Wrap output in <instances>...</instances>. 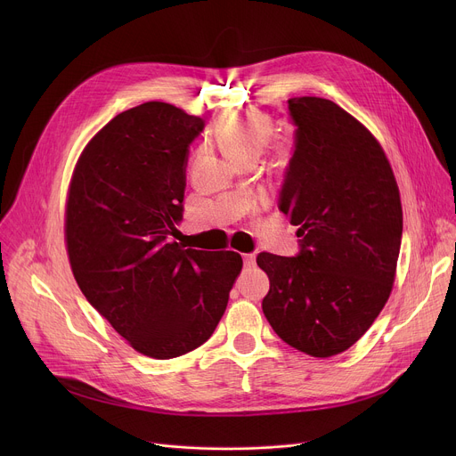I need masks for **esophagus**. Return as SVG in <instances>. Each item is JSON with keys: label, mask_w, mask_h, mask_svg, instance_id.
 <instances>
[{"label": "esophagus", "mask_w": 456, "mask_h": 456, "mask_svg": "<svg viewBox=\"0 0 456 456\" xmlns=\"http://www.w3.org/2000/svg\"><path fill=\"white\" fill-rule=\"evenodd\" d=\"M243 264L247 267H252L256 264V256L254 254H243Z\"/></svg>", "instance_id": "34e87169"}]
</instances>
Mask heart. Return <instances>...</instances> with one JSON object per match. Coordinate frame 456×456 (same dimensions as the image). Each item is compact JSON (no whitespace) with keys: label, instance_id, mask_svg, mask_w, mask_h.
<instances>
[{"label":"heart","instance_id":"heart-1","mask_svg":"<svg viewBox=\"0 0 456 456\" xmlns=\"http://www.w3.org/2000/svg\"><path fill=\"white\" fill-rule=\"evenodd\" d=\"M273 137V120L262 111H241L227 115L218 129L216 139L224 151L240 160L245 157H257Z\"/></svg>","mask_w":456,"mask_h":456}]
</instances>
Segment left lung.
Returning a JSON list of instances; mask_svg holds the SVG:
<instances>
[{
	"instance_id": "8db88e82",
	"label": "left lung",
	"mask_w": 456,
	"mask_h": 456,
	"mask_svg": "<svg viewBox=\"0 0 456 456\" xmlns=\"http://www.w3.org/2000/svg\"><path fill=\"white\" fill-rule=\"evenodd\" d=\"M289 115L294 151L278 208L299 227V250L257 254L271 281L262 308L287 345L332 357L364 336L392 292L401 197L380 144L341 106L294 97Z\"/></svg>"
}]
</instances>
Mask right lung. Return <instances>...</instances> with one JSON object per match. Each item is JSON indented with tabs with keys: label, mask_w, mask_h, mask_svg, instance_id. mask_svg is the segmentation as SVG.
<instances>
[{
	"label": "right lung",
	"mask_w": 456,
	"mask_h": 456,
	"mask_svg": "<svg viewBox=\"0 0 456 456\" xmlns=\"http://www.w3.org/2000/svg\"><path fill=\"white\" fill-rule=\"evenodd\" d=\"M206 120L167 102L113 117L70 183L67 247L88 303L137 352L173 359L204 345L241 273L232 250L169 241L183 213L191 142Z\"/></svg>",
	"instance_id": "right-lung-1"
}]
</instances>
